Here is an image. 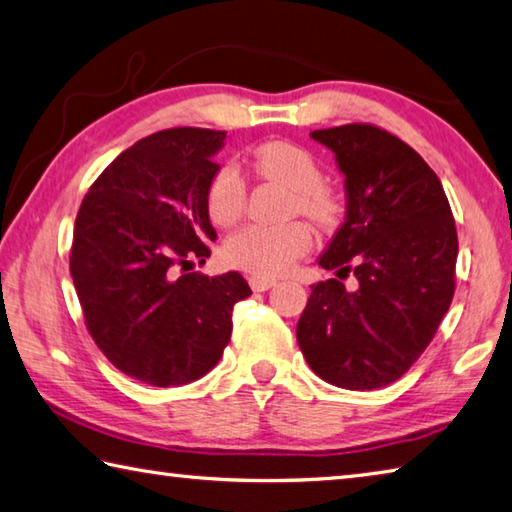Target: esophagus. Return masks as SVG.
Listing matches in <instances>:
<instances>
[{
	"label": "esophagus",
	"mask_w": 512,
	"mask_h": 512,
	"mask_svg": "<svg viewBox=\"0 0 512 512\" xmlns=\"http://www.w3.org/2000/svg\"><path fill=\"white\" fill-rule=\"evenodd\" d=\"M248 284H250V288H253V291H268V288H273L277 282L275 280H271V277H259V275H253L248 280Z\"/></svg>",
	"instance_id": "esophagus-1"
}]
</instances>
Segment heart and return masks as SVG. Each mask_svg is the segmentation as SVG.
<instances>
[{
	"label": "heart",
	"mask_w": 512,
	"mask_h": 512,
	"mask_svg": "<svg viewBox=\"0 0 512 512\" xmlns=\"http://www.w3.org/2000/svg\"><path fill=\"white\" fill-rule=\"evenodd\" d=\"M250 163L259 176L293 190V210H300L322 226L336 219L338 201L327 185L320 183V165L304 147L286 141L264 143L253 152ZM206 203L212 224L224 228L237 224L246 208V185L237 167H219L208 185ZM309 246L311 230L304 221H288L280 226L250 224L228 237L224 257L230 266L268 277L288 271Z\"/></svg>",
	"instance_id": "heart-1"
}]
</instances>
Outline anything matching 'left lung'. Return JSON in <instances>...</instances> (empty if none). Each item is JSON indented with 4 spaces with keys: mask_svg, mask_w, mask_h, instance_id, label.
<instances>
[{
    "mask_svg": "<svg viewBox=\"0 0 512 512\" xmlns=\"http://www.w3.org/2000/svg\"><path fill=\"white\" fill-rule=\"evenodd\" d=\"M345 176L347 212L318 257L340 279L311 286L297 322L309 367L327 383L365 392L410 369L448 313L459 241L443 185L401 138L374 125L315 129Z\"/></svg>",
    "mask_w": 512,
    "mask_h": 512,
    "instance_id": "obj_1",
    "label": "left lung"
}]
</instances>
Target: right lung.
<instances>
[{"label":"right lung","instance_id":"obj_1","mask_svg":"<svg viewBox=\"0 0 512 512\" xmlns=\"http://www.w3.org/2000/svg\"><path fill=\"white\" fill-rule=\"evenodd\" d=\"M226 132H156L111 161L78 210L71 277L87 329L123 374L179 387L217 365L232 306L253 293L237 271L208 277L217 232L208 185Z\"/></svg>","mask_w":512,"mask_h":512}]
</instances>
